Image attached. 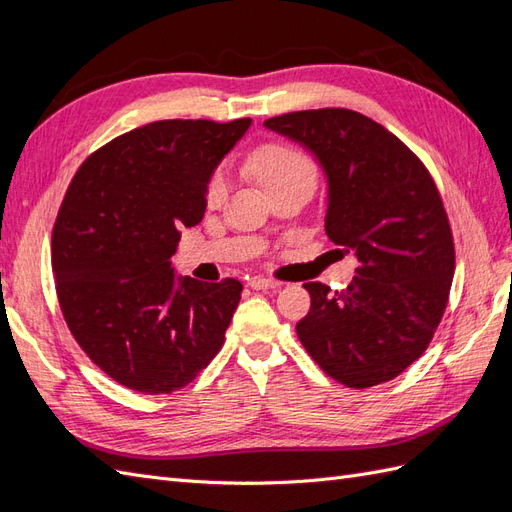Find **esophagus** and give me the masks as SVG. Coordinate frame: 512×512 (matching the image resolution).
I'll return each instance as SVG.
<instances>
[{"label": "esophagus", "instance_id": "34e87169", "mask_svg": "<svg viewBox=\"0 0 512 512\" xmlns=\"http://www.w3.org/2000/svg\"><path fill=\"white\" fill-rule=\"evenodd\" d=\"M250 286L254 290H273V288H280L282 284L275 282V280H267V277H254V280L250 282Z\"/></svg>", "mask_w": 512, "mask_h": 512}]
</instances>
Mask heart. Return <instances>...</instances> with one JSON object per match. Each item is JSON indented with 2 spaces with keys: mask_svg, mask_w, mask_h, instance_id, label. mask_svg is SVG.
Here are the masks:
<instances>
[{
  "mask_svg": "<svg viewBox=\"0 0 512 512\" xmlns=\"http://www.w3.org/2000/svg\"><path fill=\"white\" fill-rule=\"evenodd\" d=\"M250 173L265 185L271 194L294 188V185H305L314 188L316 183V164L299 147L288 143H265L256 147L250 158H247ZM228 192V179L222 168L213 170L207 188L205 200L209 207L220 205Z\"/></svg>",
  "mask_w": 512,
  "mask_h": 512,
  "instance_id": "b5f03b06",
  "label": "heart"
}]
</instances>
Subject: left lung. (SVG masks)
<instances>
[{"mask_svg": "<svg viewBox=\"0 0 512 512\" xmlns=\"http://www.w3.org/2000/svg\"><path fill=\"white\" fill-rule=\"evenodd\" d=\"M265 126L318 158L329 181L324 230L359 260L346 290L303 284L312 307L297 324L301 344L350 389L397 378L427 350L453 284L455 243L436 181L393 132L350 108Z\"/></svg>", "mask_w": 512, "mask_h": 512, "instance_id": "obj_1", "label": "left lung"}]
</instances>
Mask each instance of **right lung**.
Here are the masks:
<instances>
[{
  "label": "right lung",
  "mask_w": 512,
  "mask_h": 512,
  "mask_svg": "<svg viewBox=\"0 0 512 512\" xmlns=\"http://www.w3.org/2000/svg\"><path fill=\"white\" fill-rule=\"evenodd\" d=\"M250 123H147L91 153L68 185L51 239L59 307L76 344L126 389H183L224 344L243 284L175 277L170 256Z\"/></svg>",
  "instance_id": "right-lung-1"
}]
</instances>
